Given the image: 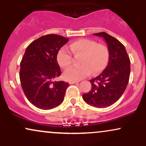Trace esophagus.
Segmentation results:
<instances>
[{
	"instance_id": "esophagus-1",
	"label": "esophagus",
	"mask_w": 146,
	"mask_h": 146,
	"mask_svg": "<svg viewBox=\"0 0 146 146\" xmlns=\"http://www.w3.org/2000/svg\"><path fill=\"white\" fill-rule=\"evenodd\" d=\"M79 81H77V80H70L69 82H68V83L70 84H75V83H78Z\"/></svg>"
}]
</instances>
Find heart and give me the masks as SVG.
<instances>
[{
  "label": "heart",
  "mask_w": 146,
  "mask_h": 146,
  "mask_svg": "<svg viewBox=\"0 0 146 146\" xmlns=\"http://www.w3.org/2000/svg\"><path fill=\"white\" fill-rule=\"evenodd\" d=\"M70 49L75 57L81 56L80 66H72L64 73L67 80H80L89 75L92 71L94 73H100L107 66L109 60V50L103 44H98L90 39H80L70 44ZM71 51L64 46L58 51L57 60L63 68H66L72 64L73 56Z\"/></svg>",
  "instance_id": "obj_1"
}]
</instances>
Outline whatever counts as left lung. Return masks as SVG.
Instances as JSON below:
<instances>
[{"mask_svg": "<svg viewBox=\"0 0 146 146\" xmlns=\"http://www.w3.org/2000/svg\"><path fill=\"white\" fill-rule=\"evenodd\" d=\"M93 35L104 39L109 50V60L101 74L90 80L91 89L82 98L88 104L106 108L115 103L125 91L130 78V61L125 46L116 38L105 32Z\"/></svg>", "mask_w": 146, "mask_h": 146, "instance_id": "1", "label": "left lung"}]
</instances>
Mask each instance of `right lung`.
I'll return each mask as SVG.
<instances>
[{
  "instance_id": "obj_1",
  "label": "right lung",
  "mask_w": 146,
  "mask_h": 146,
  "mask_svg": "<svg viewBox=\"0 0 146 146\" xmlns=\"http://www.w3.org/2000/svg\"><path fill=\"white\" fill-rule=\"evenodd\" d=\"M68 42L67 38L48 34L26 48L20 64V80L25 96L37 108L52 109L63 102L69 84L54 80L61 74L57 55Z\"/></svg>"
}]
</instances>
